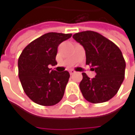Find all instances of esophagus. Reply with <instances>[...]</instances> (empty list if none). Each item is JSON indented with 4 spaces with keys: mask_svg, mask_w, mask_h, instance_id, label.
I'll return each instance as SVG.
<instances>
[{
    "mask_svg": "<svg viewBox=\"0 0 135 135\" xmlns=\"http://www.w3.org/2000/svg\"><path fill=\"white\" fill-rule=\"evenodd\" d=\"M76 73V71L75 70H73V69H70L69 70V73H70V75H73V74H74Z\"/></svg>",
    "mask_w": 135,
    "mask_h": 135,
    "instance_id": "esophagus-1",
    "label": "esophagus"
}]
</instances>
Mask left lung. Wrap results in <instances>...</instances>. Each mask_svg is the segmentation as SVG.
I'll use <instances>...</instances> for the list:
<instances>
[{"mask_svg": "<svg viewBox=\"0 0 135 135\" xmlns=\"http://www.w3.org/2000/svg\"><path fill=\"white\" fill-rule=\"evenodd\" d=\"M86 53V64L96 73L89 78L83 73L80 89L84 98L91 103L109 101L119 91L124 79L126 63L120 49L111 41L94 31L75 33Z\"/></svg>", "mask_w": 135, "mask_h": 135, "instance_id": "obj_1", "label": "left lung"}]
</instances>
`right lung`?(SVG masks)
Segmentation results:
<instances>
[{
    "mask_svg": "<svg viewBox=\"0 0 135 135\" xmlns=\"http://www.w3.org/2000/svg\"><path fill=\"white\" fill-rule=\"evenodd\" d=\"M71 33H47L30 43L18 60V77L26 94L35 103L44 106L59 103L65 92L69 73L49 69L57 65L55 57L59 45Z\"/></svg>",
    "mask_w": 135,
    "mask_h": 135,
    "instance_id": "add662e5",
    "label": "right lung"
}]
</instances>
